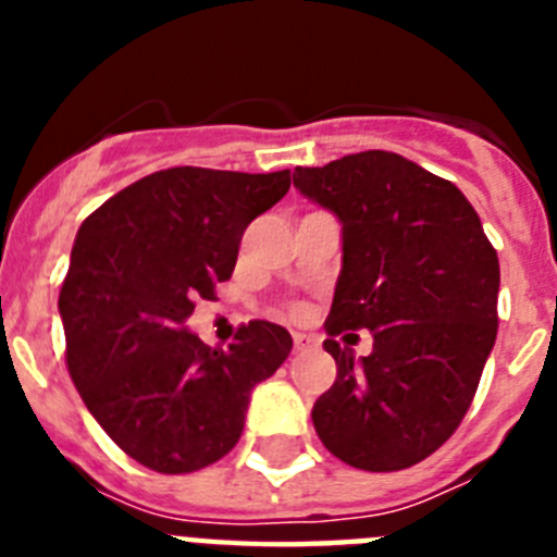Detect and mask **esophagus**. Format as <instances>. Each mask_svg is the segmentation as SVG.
I'll list each match as a JSON object with an SVG mask.
<instances>
[{"instance_id":"esophagus-1","label":"esophagus","mask_w":557,"mask_h":557,"mask_svg":"<svg viewBox=\"0 0 557 557\" xmlns=\"http://www.w3.org/2000/svg\"><path fill=\"white\" fill-rule=\"evenodd\" d=\"M293 346H295V351H298V354H301V351H312V348L318 346V339H314L312 334L295 332L293 334Z\"/></svg>"}]
</instances>
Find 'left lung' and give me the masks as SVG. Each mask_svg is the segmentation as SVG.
Here are the masks:
<instances>
[{
	"mask_svg": "<svg viewBox=\"0 0 557 557\" xmlns=\"http://www.w3.org/2000/svg\"><path fill=\"white\" fill-rule=\"evenodd\" d=\"M293 184L343 225L314 432L354 469L416 466L460 426L496 343V250L466 195L398 152L295 166ZM354 327L374 334L359 363L333 339Z\"/></svg>",
	"mask_w": 557,
	"mask_h": 557,
	"instance_id": "1",
	"label": "left lung"
}]
</instances>
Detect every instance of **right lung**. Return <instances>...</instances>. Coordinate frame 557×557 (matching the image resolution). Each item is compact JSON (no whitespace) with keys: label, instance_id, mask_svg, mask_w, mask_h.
<instances>
[{"label":"right lung","instance_id":"add662e5","mask_svg":"<svg viewBox=\"0 0 557 557\" xmlns=\"http://www.w3.org/2000/svg\"><path fill=\"white\" fill-rule=\"evenodd\" d=\"M289 189V170L172 166L86 218L58 298L66 366L113 444L161 474L218 462L245 430L250 393L293 351L253 321L228 351L186 329L198 298L234 273L248 223Z\"/></svg>","mask_w":557,"mask_h":557}]
</instances>
